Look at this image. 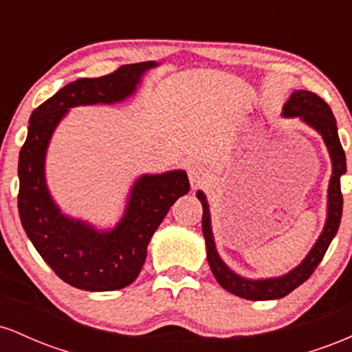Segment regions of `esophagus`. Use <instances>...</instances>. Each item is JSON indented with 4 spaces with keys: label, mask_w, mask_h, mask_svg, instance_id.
Returning <instances> with one entry per match:
<instances>
[{
    "label": "esophagus",
    "mask_w": 352,
    "mask_h": 352,
    "mask_svg": "<svg viewBox=\"0 0 352 352\" xmlns=\"http://www.w3.org/2000/svg\"><path fill=\"white\" fill-rule=\"evenodd\" d=\"M187 173H188V180H190V185H192V188L199 187L201 182H204L205 175H207V173H205V168L199 164H190L187 168Z\"/></svg>",
    "instance_id": "esophagus-1"
}]
</instances>
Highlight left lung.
I'll return each mask as SVG.
<instances>
[{
  "mask_svg": "<svg viewBox=\"0 0 352 352\" xmlns=\"http://www.w3.org/2000/svg\"><path fill=\"white\" fill-rule=\"evenodd\" d=\"M281 116L285 119H296L298 117L302 124L313 129L324 142L331 159L324 227H322L318 240L314 241V245L311 246L308 254L302 258L300 265L294 266L288 273L270 278H246L230 268L217 250L207 195L201 190H197V199L200 200L201 207H204L201 232H204L205 246H207L210 270H212L215 280L220 283L221 288L252 301L280 300V298H285L286 294H289L293 289H296L298 286L308 280L314 270L318 268V265L321 263L333 238L336 236L342 215L341 177L346 173V153L342 151L341 140H339L338 135L336 119H334L329 106L313 92L298 89V91L292 92L289 99L283 106Z\"/></svg>",
  "mask_w": 352,
  "mask_h": 352,
  "instance_id": "8db88e82",
  "label": "left lung"
}]
</instances>
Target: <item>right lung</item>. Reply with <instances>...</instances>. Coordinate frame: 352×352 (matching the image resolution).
I'll use <instances>...</instances> for the list:
<instances>
[{
	"instance_id": "obj_1",
	"label": "right lung",
	"mask_w": 352,
	"mask_h": 352,
	"mask_svg": "<svg viewBox=\"0 0 352 352\" xmlns=\"http://www.w3.org/2000/svg\"><path fill=\"white\" fill-rule=\"evenodd\" d=\"M155 60L127 64L109 76L78 79L34 109L19 151L18 210L28 238L63 281L86 292H114L139 276L148 241L177 199L190 190L187 172L142 173L132 182L112 227L67 215L46 180L52 134L72 107L111 106L135 94Z\"/></svg>"
}]
</instances>
